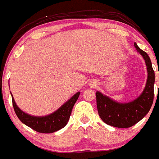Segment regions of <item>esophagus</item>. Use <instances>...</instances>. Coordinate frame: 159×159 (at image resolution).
I'll return each instance as SVG.
<instances>
[{
    "label": "esophagus",
    "instance_id": "1",
    "mask_svg": "<svg viewBox=\"0 0 159 159\" xmlns=\"http://www.w3.org/2000/svg\"><path fill=\"white\" fill-rule=\"evenodd\" d=\"M90 85H92V86H93V84H92V83H90Z\"/></svg>",
    "mask_w": 159,
    "mask_h": 159
}]
</instances>
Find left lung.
I'll return each mask as SVG.
<instances>
[{
  "mask_svg": "<svg viewBox=\"0 0 159 159\" xmlns=\"http://www.w3.org/2000/svg\"><path fill=\"white\" fill-rule=\"evenodd\" d=\"M134 47L144 58L148 71L145 87L141 95L129 103H118L99 91L96 93L99 116L104 123L115 128H126L134 125L149 112L153 103L155 72L152 62L148 55L141 50L136 42Z\"/></svg>",
  "mask_w": 159,
  "mask_h": 159,
  "instance_id": "8db88e82",
  "label": "left lung"
}]
</instances>
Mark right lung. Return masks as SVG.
<instances>
[{
    "mask_svg": "<svg viewBox=\"0 0 159 159\" xmlns=\"http://www.w3.org/2000/svg\"><path fill=\"white\" fill-rule=\"evenodd\" d=\"M80 92L76 93L68 101L66 102L57 111L53 112L49 115L44 116V117H36L31 116L30 114L23 112L15 103L13 96L12 97V103H13L14 110L19 118V120L23 124L31 128V129L39 133H53L66 125L70 120L72 110L75 103L79 97Z\"/></svg>",
    "mask_w": 159,
    "mask_h": 159,
    "instance_id": "add662e5",
    "label": "right lung"
}]
</instances>
